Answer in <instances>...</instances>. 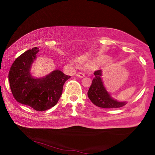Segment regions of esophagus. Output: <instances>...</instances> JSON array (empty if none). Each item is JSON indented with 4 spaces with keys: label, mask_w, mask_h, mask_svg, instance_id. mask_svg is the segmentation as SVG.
I'll return each instance as SVG.
<instances>
[{
    "label": "esophagus",
    "mask_w": 155,
    "mask_h": 155,
    "mask_svg": "<svg viewBox=\"0 0 155 155\" xmlns=\"http://www.w3.org/2000/svg\"><path fill=\"white\" fill-rule=\"evenodd\" d=\"M77 77H78L83 78V77H85V74H84V72H78V73L77 74Z\"/></svg>",
    "instance_id": "obj_1"
}]
</instances>
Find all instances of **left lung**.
<instances>
[{"label": "left lung", "instance_id": "8db88e82", "mask_svg": "<svg viewBox=\"0 0 155 155\" xmlns=\"http://www.w3.org/2000/svg\"><path fill=\"white\" fill-rule=\"evenodd\" d=\"M94 77L88 91V97L92 103L98 107L104 108H119L127 104L126 102H118L110 97L101 80V70L94 71Z\"/></svg>", "mask_w": 155, "mask_h": 155}]
</instances>
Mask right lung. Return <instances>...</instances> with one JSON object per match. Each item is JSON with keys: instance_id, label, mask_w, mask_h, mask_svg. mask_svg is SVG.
<instances>
[{"instance_id": "obj_1", "label": "right lung", "mask_w": 155, "mask_h": 155, "mask_svg": "<svg viewBox=\"0 0 155 155\" xmlns=\"http://www.w3.org/2000/svg\"><path fill=\"white\" fill-rule=\"evenodd\" d=\"M38 51V48L34 47L20 55L10 69L8 81L16 101L37 111H45L57 104L71 76L56 70L43 78L31 77L30 68Z\"/></svg>"}]
</instances>
